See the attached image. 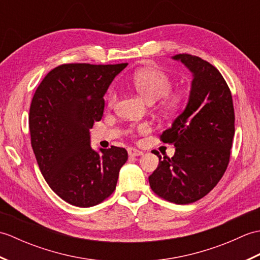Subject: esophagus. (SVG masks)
<instances>
[{
  "label": "esophagus",
  "instance_id": "34e87169",
  "mask_svg": "<svg viewBox=\"0 0 260 260\" xmlns=\"http://www.w3.org/2000/svg\"><path fill=\"white\" fill-rule=\"evenodd\" d=\"M127 152H128V155L129 156H140L143 154L142 151L137 150V148H134V147H129L127 148Z\"/></svg>",
  "mask_w": 260,
  "mask_h": 260
}]
</instances>
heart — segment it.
Segmentation results:
<instances>
[{
	"mask_svg": "<svg viewBox=\"0 0 260 260\" xmlns=\"http://www.w3.org/2000/svg\"><path fill=\"white\" fill-rule=\"evenodd\" d=\"M131 85L144 97L147 102L153 103L159 99L158 107L163 113L174 115L184 108L186 103V93L182 89L172 90L173 80L164 70L153 67H144L134 71L129 78ZM117 101V90L110 87L106 93V102L112 107ZM137 131L140 133H147L150 126L141 124L132 132Z\"/></svg>",
	"mask_w": 260,
	"mask_h": 260,
	"instance_id": "obj_1",
	"label": "heart"
}]
</instances>
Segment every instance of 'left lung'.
Masks as SVG:
<instances>
[{
  "label": "left lung",
  "mask_w": 260,
  "mask_h": 260,
  "mask_svg": "<svg viewBox=\"0 0 260 260\" xmlns=\"http://www.w3.org/2000/svg\"><path fill=\"white\" fill-rule=\"evenodd\" d=\"M193 74L185 109L159 140L175 146L173 157L159 162L148 181L153 192L176 204L193 203L221 180L235 135L233 96L219 70L187 53L173 57Z\"/></svg>",
  "instance_id": "8db88e82"
}]
</instances>
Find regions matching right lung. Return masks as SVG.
Returning a JSON list of instances; mask_svg holds the SVG:
<instances>
[{
	"mask_svg": "<svg viewBox=\"0 0 260 260\" xmlns=\"http://www.w3.org/2000/svg\"><path fill=\"white\" fill-rule=\"evenodd\" d=\"M127 63H64L49 71L32 98L31 145L43 178L73 206H96L112 194L128 158L123 147H90L89 129L103 117L113 79Z\"/></svg>",
	"mask_w": 260,
	"mask_h": 260,
	"instance_id": "obj_1",
	"label": "right lung"
}]
</instances>
